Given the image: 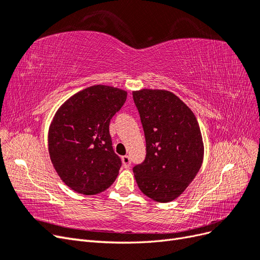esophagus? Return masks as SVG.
<instances>
[{
    "mask_svg": "<svg viewBox=\"0 0 260 260\" xmlns=\"http://www.w3.org/2000/svg\"><path fill=\"white\" fill-rule=\"evenodd\" d=\"M121 161L124 168H129L130 165H131V160H130V157L128 155H124L121 157Z\"/></svg>",
    "mask_w": 260,
    "mask_h": 260,
    "instance_id": "esophagus-1",
    "label": "esophagus"
}]
</instances>
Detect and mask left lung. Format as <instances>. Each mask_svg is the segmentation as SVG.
<instances>
[{
	"instance_id": "obj_1",
	"label": "left lung",
	"mask_w": 260,
	"mask_h": 260,
	"mask_svg": "<svg viewBox=\"0 0 260 260\" xmlns=\"http://www.w3.org/2000/svg\"><path fill=\"white\" fill-rule=\"evenodd\" d=\"M132 95L146 142L144 161L133 167L138 186L153 201L171 202L184 192L203 164L199 122L172 92L142 89Z\"/></svg>"
}]
</instances>
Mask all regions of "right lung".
<instances>
[{"label": "right lung", "instance_id": "obj_1", "mask_svg": "<svg viewBox=\"0 0 260 260\" xmlns=\"http://www.w3.org/2000/svg\"><path fill=\"white\" fill-rule=\"evenodd\" d=\"M127 100V92L92 85L69 98L49 129V153L57 175L84 195L105 191L116 180L121 159L113 149L109 122Z\"/></svg>", "mask_w": 260, "mask_h": 260}]
</instances>
